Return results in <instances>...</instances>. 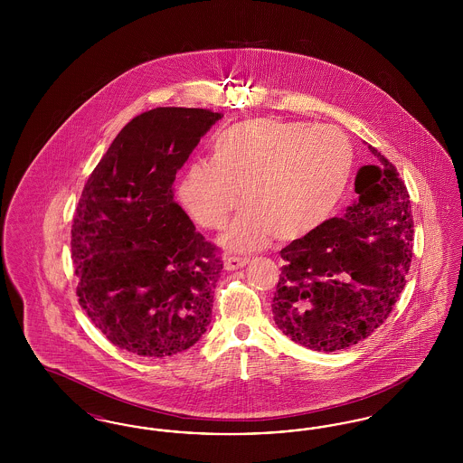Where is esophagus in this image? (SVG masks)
I'll use <instances>...</instances> for the list:
<instances>
[{"label": "esophagus", "instance_id": "obj_1", "mask_svg": "<svg viewBox=\"0 0 463 463\" xmlns=\"http://www.w3.org/2000/svg\"><path fill=\"white\" fill-rule=\"evenodd\" d=\"M246 264H248V259H242V257H227L223 260V267L227 270H238V269H241Z\"/></svg>", "mask_w": 463, "mask_h": 463}]
</instances>
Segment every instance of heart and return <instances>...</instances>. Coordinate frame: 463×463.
<instances>
[{
    "mask_svg": "<svg viewBox=\"0 0 463 463\" xmlns=\"http://www.w3.org/2000/svg\"><path fill=\"white\" fill-rule=\"evenodd\" d=\"M353 146L333 127L255 118L217 137L210 163L187 166L176 185L185 212L203 227H221L232 251H255L278 234L295 240L330 221L353 172Z\"/></svg>",
    "mask_w": 463,
    "mask_h": 463,
    "instance_id": "1",
    "label": "heart"
}]
</instances>
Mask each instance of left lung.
<instances>
[{"mask_svg":"<svg viewBox=\"0 0 463 463\" xmlns=\"http://www.w3.org/2000/svg\"><path fill=\"white\" fill-rule=\"evenodd\" d=\"M376 165L355 175V199L289 242L272 298L278 328L319 353L347 349L370 336L404 289L413 255V219L404 182L385 156L368 146Z\"/></svg>","mask_w":463,"mask_h":463,"instance_id":"8db88e82","label":"left lung"}]
</instances>
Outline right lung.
Returning <instances> with one entry per match:
<instances>
[{"label": "right lung", "instance_id": "obj_1", "mask_svg": "<svg viewBox=\"0 0 463 463\" xmlns=\"http://www.w3.org/2000/svg\"><path fill=\"white\" fill-rule=\"evenodd\" d=\"M223 114L156 108L118 133L78 203L71 250L80 306L110 344L184 353L212 321L221 257L174 199L176 172Z\"/></svg>", "mask_w": 463, "mask_h": 463}]
</instances>
